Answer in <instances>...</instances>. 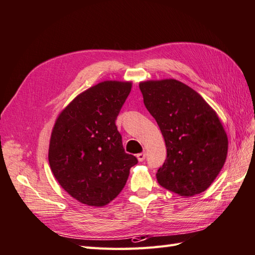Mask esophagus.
<instances>
[{
    "label": "esophagus",
    "instance_id": "esophagus-1",
    "mask_svg": "<svg viewBox=\"0 0 255 255\" xmlns=\"http://www.w3.org/2000/svg\"><path fill=\"white\" fill-rule=\"evenodd\" d=\"M145 153L143 152V153H139V154H137V158H138V161L139 162H143L144 161V158H145Z\"/></svg>",
    "mask_w": 255,
    "mask_h": 255
}]
</instances>
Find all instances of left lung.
<instances>
[{
	"label": "left lung",
	"instance_id": "1",
	"mask_svg": "<svg viewBox=\"0 0 255 255\" xmlns=\"http://www.w3.org/2000/svg\"><path fill=\"white\" fill-rule=\"evenodd\" d=\"M139 88L166 144L157 182L181 197L205 191L220 174L228 150L227 134L214 110L178 80L145 81Z\"/></svg>",
	"mask_w": 255,
	"mask_h": 255
}]
</instances>
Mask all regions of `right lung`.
I'll list each match as a JSON object with an SVG mask.
<instances>
[{
  "mask_svg": "<svg viewBox=\"0 0 255 255\" xmlns=\"http://www.w3.org/2000/svg\"><path fill=\"white\" fill-rule=\"evenodd\" d=\"M130 90L131 82H100L79 94L57 117L49 163L64 190L81 203H110L138 163L125 152L115 124Z\"/></svg>",
  "mask_w": 255,
  "mask_h": 255,
  "instance_id": "1",
  "label": "right lung"
}]
</instances>
